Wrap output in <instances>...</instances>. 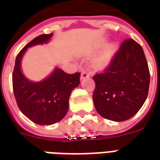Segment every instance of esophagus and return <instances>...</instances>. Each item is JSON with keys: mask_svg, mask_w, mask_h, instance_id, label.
<instances>
[{"mask_svg": "<svg viewBox=\"0 0 160 160\" xmlns=\"http://www.w3.org/2000/svg\"><path fill=\"white\" fill-rule=\"evenodd\" d=\"M87 77H90V74L86 70H84L81 72V75H80V79L83 80L85 78H87Z\"/></svg>", "mask_w": 160, "mask_h": 160, "instance_id": "esophagus-1", "label": "esophagus"}]
</instances>
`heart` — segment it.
I'll list each match as a JSON object with an SVG mask.
<instances>
[{
    "mask_svg": "<svg viewBox=\"0 0 160 160\" xmlns=\"http://www.w3.org/2000/svg\"><path fill=\"white\" fill-rule=\"evenodd\" d=\"M111 52H109V54H108L107 56H105L102 59H101V61H100V64L101 65H106L108 62H109L110 58H111Z\"/></svg>",
    "mask_w": 160,
    "mask_h": 160,
    "instance_id": "b5f03b06",
    "label": "heart"
}]
</instances>
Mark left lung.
Instances as JSON below:
<instances>
[{"label":"left lung","mask_w":160,"mask_h":160,"mask_svg":"<svg viewBox=\"0 0 160 160\" xmlns=\"http://www.w3.org/2000/svg\"><path fill=\"white\" fill-rule=\"evenodd\" d=\"M93 80L98 113L116 122L131 119L142 107L149 88V69L142 47L132 39L124 41L108 68Z\"/></svg>","instance_id":"8db88e82"}]
</instances>
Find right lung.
Masks as SVG:
<instances>
[{"instance_id": "right-lung-1", "label": "right lung", "mask_w": 160, "mask_h": 160, "mask_svg": "<svg viewBox=\"0 0 160 160\" xmlns=\"http://www.w3.org/2000/svg\"><path fill=\"white\" fill-rule=\"evenodd\" d=\"M52 35H41L26 45L16 58L12 73L18 106L28 119L41 125H53L64 118L71 92L80 85V73L67 74L58 67L40 81H32L23 74L21 63L28 48L47 44Z\"/></svg>"}]
</instances>
